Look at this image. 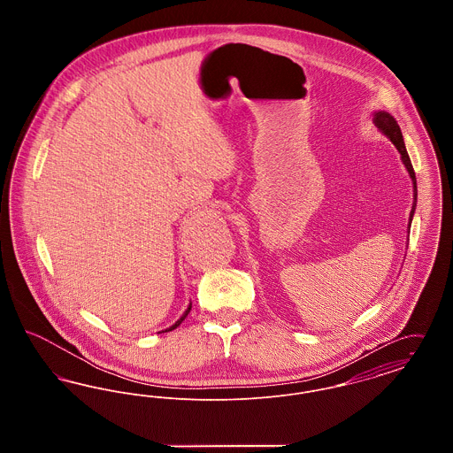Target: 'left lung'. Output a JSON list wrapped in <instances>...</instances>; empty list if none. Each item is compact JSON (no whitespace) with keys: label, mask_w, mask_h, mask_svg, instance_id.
Returning <instances> with one entry per match:
<instances>
[{"label":"left lung","mask_w":453,"mask_h":453,"mask_svg":"<svg viewBox=\"0 0 453 453\" xmlns=\"http://www.w3.org/2000/svg\"><path fill=\"white\" fill-rule=\"evenodd\" d=\"M373 122L377 126V129L382 130L388 139L394 142V146L397 148V151L401 152V157H403V163L406 166V170L410 172L411 180H412V188H414V203H412V209H411V220L414 216V209H416V198H418V187H416V174H414V168L411 165L410 154L406 151V146H404V139H403V132L399 129L395 119L388 113V111H377L373 115Z\"/></svg>","instance_id":"left-lung-1"}]
</instances>
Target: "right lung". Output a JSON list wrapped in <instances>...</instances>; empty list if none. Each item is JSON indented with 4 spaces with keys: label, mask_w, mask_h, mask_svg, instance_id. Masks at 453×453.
<instances>
[{
    "label": "right lung",
    "mask_w": 453,
    "mask_h": 453,
    "mask_svg": "<svg viewBox=\"0 0 453 453\" xmlns=\"http://www.w3.org/2000/svg\"><path fill=\"white\" fill-rule=\"evenodd\" d=\"M190 309H192V302H190V305H188V309H187V311H185V312H183V316H181V318H180V319H178V321H176V323L173 324L172 327H168V329H165V331H163V333H168V331H172V329H174V327H178V326H180V324H181V321H183V319H185V318H187V316H188V312H190Z\"/></svg>",
    "instance_id": "add662e5"
}]
</instances>
